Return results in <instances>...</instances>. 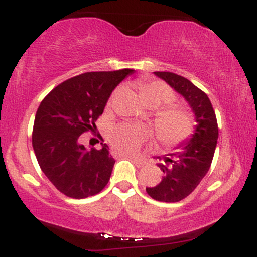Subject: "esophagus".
Listing matches in <instances>:
<instances>
[{"label": "esophagus", "mask_w": 257, "mask_h": 257, "mask_svg": "<svg viewBox=\"0 0 257 257\" xmlns=\"http://www.w3.org/2000/svg\"><path fill=\"white\" fill-rule=\"evenodd\" d=\"M122 156L123 157H126V158H129V159H132V161H134L135 163H138V164H144V161L141 158H139V157H137V156H134V155H128V153H122Z\"/></svg>", "instance_id": "34e87169"}]
</instances>
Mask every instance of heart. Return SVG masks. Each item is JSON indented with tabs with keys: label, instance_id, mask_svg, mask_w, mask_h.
Segmentation results:
<instances>
[{
	"label": "heart",
	"instance_id": "obj_1",
	"mask_svg": "<svg viewBox=\"0 0 257 257\" xmlns=\"http://www.w3.org/2000/svg\"><path fill=\"white\" fill-rule=\"evenodd\" d=\"M140 98L146 106L157 108L169 104L174 99L173 90L163 82L141 79L137 84ZM191 129V118L180 108H164L157 116L158 137L166 143H175L185 138ZM149 137L145 128L137 125H119L111 132V141L117 149L126 153L138 151Z\"/></svg>",
	"mask_w": 257,
	"mask_h": 257
}]
</instances>
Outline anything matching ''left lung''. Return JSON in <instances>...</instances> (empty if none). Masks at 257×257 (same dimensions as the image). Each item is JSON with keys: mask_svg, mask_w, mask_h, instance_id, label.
Returning a JSON list of instances; mask_svg holds the SVG:
<instances>
[{"mask_svg": "<svg viewBox=\"0 0 257 257\" xmlns=\"http://www.w3.org/2000/svg\"><path fill=\"white\" fill-rule=\"evenodd\" d=\"M186 100L194 116L193 133L167 153L158 167L163 172L161 182L146 187V192L159 202L174 203L186 198L199 185L211 166L219 129L215 111L208 95L192 82L173 72H153Z\"/></svg>", "mask_w": 257, "mask_h": 257, "instance_id": "8db88e82", "label": "left lung"}]
</instances>
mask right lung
I'll return each mask as SVG.
<instances>
[{
  "instance_id": "obj_1",
  "label": "right lung",
  "mask_w": 257,
  "mask_h": 257,
  "mask_svg": "<svg viewBox=\"0 0 257 257\" xmlns=\"http://www.w3.org/2000/svg\"><path fill=\"white\" fill-rule=\"evenodd\" d=\"M134 70L85 72L55 87L41 102L32 132V147L41 170L71 198L99 193L107 185L114 158L107 144L87 151L78 139L105 110L112 91Z\"/></svg>"
}]
</instances>
